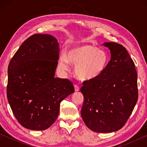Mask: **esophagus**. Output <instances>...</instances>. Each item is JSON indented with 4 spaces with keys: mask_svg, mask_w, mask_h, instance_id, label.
<instances>
[{
    "mask_svg": "<svg viewBox=\"0 0 147 147\" xmlns=\"http://www.w3.org/2000/svg\"><path fill=\"white\" fill-rule=\"evenodd\" d=\"M79 90H80L79 87L78 86H76V85L74 86V91H78Z\"/></svg>",
    "mask_w": 147,
    "mask_h": 147,
    "instance_id": "obj_1",
    "label": "esophagus"
}]
</instances>
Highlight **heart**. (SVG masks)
Masks as SVG:
<instances>
[{"label": "heart", "mask_w": 147, "mask_h": 147, "mask_svg": "<svg viewBox=\"0 0 147 147\" xmlns=\"http://www.w3.org/2000/svg\"><path fill=\"white\" fill-rule=\"evenodd\" d=\"M109 62L108 53L92 45L74 47L66 57H59L58 66L61 70L69 69V63L76 65L74 73L82 81H91L98 78L105 70Z\"/></svg>", "instance_id": "obj_1"}]
</instances>
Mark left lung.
I'll use <instances>...</instances> for the list:
<instances>
[{
  "mask_svg": "<svg viewBox=\"0 0 147 147\" xmlns=\"http://www.w3.org/2000/svg\"><path fill=\"white\" fill-rule=\"evenodd\" d=\"M111 59L98 78L85 81L81 116L86 125L97 133L120 130L132 113L138 98V75L132 59L120 44L106 42Z\"/></svg>",
  "mask_w": 147,
  "mask_h": 147,
  "instance_id": "1",
  "label": "left lung"
}]
</instances>
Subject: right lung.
I'll use <instances>...</instances> for the list:
<instances>
[{"instance_id":"obj_1","label":"right lung","mask_w":147,"mask_h":147,"mask_svg":"<svg viewBox=\"0 0 147 147\" xmlns=\"http://www.w3.org/2000/svg\"><path fill=\"white\" fill-rule=\"evenodd\" d=\"M59 54L54 37L36 34L22 43L9 63L7 98L17 120L29 130L49 128L61 102L74 91L70 80L54 78Z\"/></svg>"}]
</instances>
